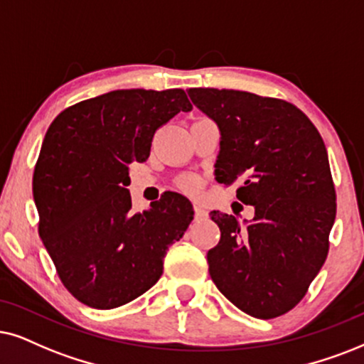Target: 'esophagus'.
Listing matches in <instances>:
<instances>
[{
  "label": "esophagus",
  "instance_id": "1",
  "mask_svg": "<svg viewBox=\"0 0 364 364\" xmlns=\"http://www.w3.org/2000/svg\"><path fill=\"white\" fill-rule=\"evenodd\" d=\"M193 208H195V216H196V218L201 220V218H206V216H208V211H206L201 205L195 203V206H193Z\"/></svg>",
  "mask_w": 364,
  "mask_h": 364
}]
</instances>
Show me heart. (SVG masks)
Instances as JSON below:
<instances>
[{
    "instance_id": "b5f03b06",
    "label": "heart",
    "mask_w": 364,
    "mask_h": 364,
    "mask_svg": "<svg viewBox=\"0 0 364 364\" xmlns=\"http://www.w3.org/2000/svg\"><path fill=\"white\" fill-rule=\"evenodd\" d=\"M183 186H185L186 191L195 193L198 190V186H200V183H198L196 178H186L185 181H183Z\"/></svg>"
}]
</instances>
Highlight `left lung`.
I'll return each instance as SVG.
<instances>
[{"instance_id": "1", "label": "left lung", "mask_w": 364, "mask_h": 364, "mask_svg": "<svg viewBox=\"0 0 364 364\" xmlns=\"http://www.w3.org/2000/svg\"><path fill=\"white\" fill-rule=\"evenodd\" d=\"M220 131L215 179L237 185L255 208L250 222L211 211L222 237L208 250L210 275L238 309L259 319L299 304L319 274L336 218L328 151L296 105L242 90L190 89Z\"/></svg>"}]
</instances>
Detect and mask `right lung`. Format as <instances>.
<instances>
[{
    "mask_svg": "<svg viewBox=\"0 0 364 364\" xmlns=\"http://www.w3.org/2000/svg\"><path fill=\"white\" fill-rule=\"evenodd\" d=\"M185 90H112L50 124L33 173L38 232L67 291L94 309L134 301L158 282L193 205L168 191L142 213L127 186L132 161L149 158L156 129L190 112Z\"/></svg>",
    "mask_w": 364,
    "mask_h": 364,
    "instance_id": "right-lung-1",
    "label": "right lung"
}]
</instances>
